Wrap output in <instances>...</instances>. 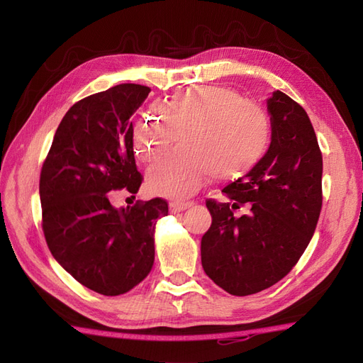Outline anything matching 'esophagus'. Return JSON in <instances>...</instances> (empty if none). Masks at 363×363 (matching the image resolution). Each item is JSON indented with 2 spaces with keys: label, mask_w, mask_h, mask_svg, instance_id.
<instances>
[{
  "label": "esophagus",
  "mask_w": 363,
  "mask_h": 363,
  "mask_svg": "<svg viewBox=\"0 0 363 363\" xmlns=\"http://www.w3.org/2000/svg\"><path fill=\"white\" fill-rule=\"evenodd\" d=\"M189 207H191V203H188V201H171L169 203L171 213L183 212V211H186V208H189Z\"/></svg>",
  "instance_id": "obj_1"
}]
</instances>
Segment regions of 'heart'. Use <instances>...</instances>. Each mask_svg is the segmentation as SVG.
<instances>
[{
    "mask_svg": "<svg viewBox=\"0 0 363 363\" xmlns=\"http://www.w3.org/2000/svg\"><path fill=\"white\" fill-rule=\"evenodd\" d=\"M186 142L147 175L152 194L184 199L212 171L218 179L240 177L265 156L269 121L255 103L225 86H194L152 106L135 124V148L155 163L182 136Z\"/></svg>",
    "mask_w": 363,
    "mask_h": 363,
    "instance_id": "1",
    "label": "heart"
}]
</instances>
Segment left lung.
Wrapping results in <instances>:
<instances>
[{
  "instance_id": "1",
  "label": "left lung",
  "mask_w": 363,
  "mask_h": 363,
  "mask_svg": "<svg viewBox=\"0 0 363 363\" xmlns=\"http://www.w3.org/2000/svg\"><path fill=\"white\" fill-rule=\"evenodd\" d=\"M271 144L245 177L207 200L212 225L201 238L204 272L228 294L244 296L280 281L309 245L323 206V155L304 108L276 91L268 100ZM252 203L248 216L233 208Z\"/></svg>"
}]
</instances>
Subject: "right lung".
I'll use <instances>...</instances> for the list:
<instances>
[{
    "mask_svg": "<svg viewBox=\"0 0 363 363\" xmlns=\"http://www.w3.org/2000/svg\"><path fill=\"white\" fill-rule=\"evenodd\" d=\"M150 92L124 83L77 101L42 164V230L51 255L77 281L103 295L125 294L148 276L156 221L168 215L163 199L111 204V191L135 195L140 188L130 119Z\"/></svg>",
    "mask_w": 363,
    "mask_h": 363,
    "instance_id": "obj_1",
    "label": "right lung"
}]
</instances>
